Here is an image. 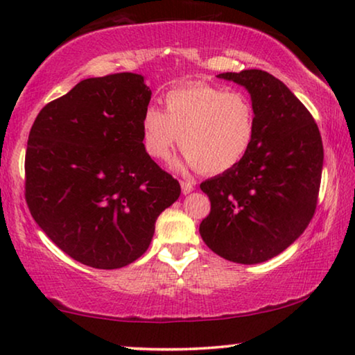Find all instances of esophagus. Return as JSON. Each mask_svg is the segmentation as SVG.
I'll return each mask as SVG.
<instances>
[{
  "label": "esophagus",
  "instance_id": "34e87169",
  "mask_svg": "<svg viewBox=\"0 0 355 355\" xmlns=\"http://www.w3.org/2000/svg\"><path fill=\"white\" fill-rule=\"evenodd\" d=\"M182 193H191L193 191V184L191 181H181Z\"/></svg>",
  "mask_w": 355,
  "mask_h": 355
}]
</instances>
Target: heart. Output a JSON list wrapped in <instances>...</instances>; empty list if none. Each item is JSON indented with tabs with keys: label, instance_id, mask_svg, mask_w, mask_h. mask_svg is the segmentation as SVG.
Here are the masks:
<instances>
[{
	"label": "heart",
	"instance_id": "obj_1",
	"mask_svg": "<svg viewBox=\"0 0 355 355\" xmlns=\"http://www.w3.org/2000/svg\"><path fill=\"white\" fill-rule=\"evenodd\" d=\"M255 128L249 95L211 84L169 90L164 95V113L148 106L142 114L144 145L150 157L168 159L181 142L187 166L208 174L234 168L249 152Z\"/></svg>",
	"mask_w": 355,
	"mask_h": 355
}]
</instances>
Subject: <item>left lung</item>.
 <instances>
[{"label":"left lung","instance_id":"1","mask_svg":"<svg viewBox=\"0 0 355 355\" xmlns=\"http://www.w3.org/2000/svg\"><path fill=\"white\" fill-rule=\"evenodd\" d=\"M218 77L245 87L257 128L245 157L200 184L211 210L198 231L223 259L255 265L288 249L313 218L322 135L309 110L275 76L247 69Z\"/></svg>","mask_w":355,"mask_h":355}]
</instances>
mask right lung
Masks as SVG:
<instances>
[{
    "label": "right lung",
    "instance_id": "add662e5",
    "mask_svg": "<svg viewBox=\"0 0 355 355\" xmlns=\"http://www.w3.org/2000/svg\"><path fill=\"white\" fill-rule=\"evenodd\" d=\"M150 98L140 74L92 77L43 106L28 134V210L64 254L92 268L142 257L159 213L181 196L145 150Z\"/></svg>",
    "mask_w": 355,
    "mask_h": 355
}]
</instances>
